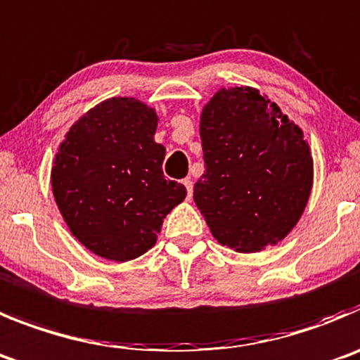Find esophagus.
<instances>
[{
  "instance_id": "esophagus-1",
  "label": "esophagus",
  "mask_w": 360,
  "mask_h": 360,
  "mask_svg": "<svg viewBox=\"0 0 360 360\" xmlns=\"http://www.w3.org/2000/svg\"><path fill=\"white\" fill-rule=\"evenodd\" d=\"M184 186H186L187 189V200H191V198H193V187H194L193 180H191V178H186V180H184Z\"/></svg>"
}]
</instances>
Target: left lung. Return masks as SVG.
Instances as JSON below:
<instances>
[{
	"instance_id": "left-lung-1",
	"label": "left lung",
	"mask_w": 360,
	"mask_h": 360,
	"mask_svg": "<svg viewBox=\"0 0 360 360\" xmlns=\"http://www.w3.org/2000/svg\"><path fill=\"white\" fill-rule=\"evenodd\" d=\"M205 173L194 202L212 236L236 252L276 245L302 217L312 189L303 131L250 87L221 89L200 121Z\"/></svg>"
}]
</instances>
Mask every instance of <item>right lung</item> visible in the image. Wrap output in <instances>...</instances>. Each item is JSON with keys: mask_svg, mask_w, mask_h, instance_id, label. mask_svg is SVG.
Returning <instances> with one entry per match:
<instances>
[{"mask_svg": "<svg viewBox=\"0 0 360 360\" xmlns=\"http://www.w3.org/2000/svg\"><path fill=\"white\" fill-rule=\"evenodd\" d=\"M157 112L110 98L72 124L51 169L53 196L69 230L103 259L131 260L157 240L187 191L164 176Z\"/></svg>", "mask_w": 360, "mask_h": 360, "instance_id": "1", "label": "right lung"}]
</instances>
